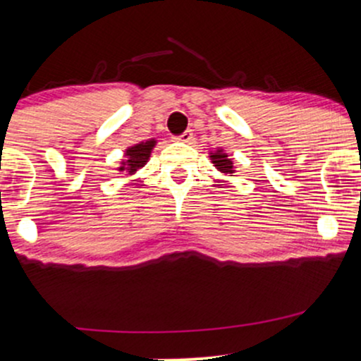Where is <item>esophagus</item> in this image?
I'll list each match as a JSON object with an SVG mask.
<instances>
[{
	"label": "esophagus",
	"instance_id": "esophagus-1",
	"mask_svg": "<svg viewBox=\"0 0 361 361\" xmlns=\"http://www.w3.org/2000/svg\"><path fill=\"white\" fill-rule=\"evenodd\" d=\"M176 140H181V142H192V140H193V132L192 130H185L183 134L178 135Z\"/></svg>",
	"mask_w": 361,
	"mask_h": 361
}]
</instances>
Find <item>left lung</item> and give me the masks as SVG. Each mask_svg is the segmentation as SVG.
<instances>
[{
	"label": "left lung",
	"instance_id": "1",
	"mask_svg": "<svg viewBox=\"0 0 361 361\" xmlns=\"http://www.w3.org/2000/svg\"><path fill=\"white\" fill-rule=\"evenodd\" d=\"M210 157H212V163L215 164V166H217L219 171L226 173V175H231V173L234 171V169H233V161H231L229 157H227V154H224L222 151L214 152V156H210Z\"/></svg>",
	"mask_w": 361,
	"mask_h": 361
}]
</instances>
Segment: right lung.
<instances>
[{"instance_id": "1", "label": "right lung", "mask_w": 361, "mask_h": 361, "mask_svg": "<svg viewBox=\"0 0 361 361\" xmlns=\"http://www.w3.org/2000/svg\"><path fill=\"white\" fill-rule=\"evenodd\" d=\"M152 147H154V140H147V142L137 144V146L127 149L128 159L126 161V163H123V164H127V166L120 168V171H126V169H127L128 175H132V173L137 171L139 168H142L144 164L147 163L149 154H151Z\"/></svg>"}]
</instances>
